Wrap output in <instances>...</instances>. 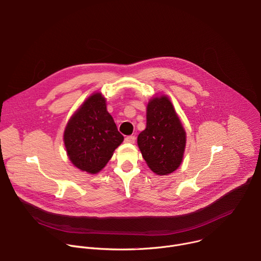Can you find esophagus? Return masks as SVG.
Returning a JSON list of instances; mask_svg holds the SVG:
<instances>
[{
	"label": "esophagus",
	"instance_id": "1",
	"mask_svg": "<svg viewBox=\"0 0 261 261\" xmlns=\"http://www.w3.org/2000/svg\"><path fill=\"white\" fill-rule=\"evenodd\" d=\"M135 139H136V137L134 135H129V136L125 137V141L129 142V143H134Z\"/></svg>",
	"mask_w": 261,
	"mask_h": 261
}]
</instances>
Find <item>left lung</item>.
Masks as SVG:
<instances>
[{"instance_id": "1", "label": "left lung", "mask_w": 261, "mask_h": 261, "mask_svg": "<svg viewBox=\"0 0 261 261\" xmlns=\"http://www.w3.org/2000/svg\"><path fill=\"white\" fill-rule=\"evenodd\" d=\"M137 143L147 166L155 173L165 175L180 165L186 132L167 97L148 102L146 128L138 135Z\"/></svg>"}]
</instances>
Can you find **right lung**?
Listing matches in <instances>:
<instances>
[{
  "mask_svg": "<svg viewBox=\"0 0 261 261\" xmlns=\"http://www.w3.org/2000/svg\"><path fill=\"white\" fill-rule=\"evenodd\" d=\"M124 136L106 110L105 98L96 93L72 116L64 132L66 151L77 168L96 173L110 160Z\"/></svg>",
  "mask_w": 261,
  "mask_h": 261,
  "instance_id": "add662e5",
  "label": "right lung"
}]
</instances>
